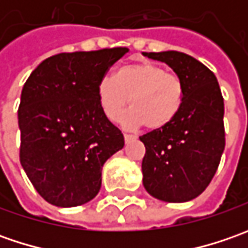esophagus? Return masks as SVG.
I'll list each match as a JSON object with an SVG mask.
<instances>
[{"mask_svg": "<svg viewBox=\"0 0 248 248\" xmlns=\"http://www.w3.org/2000/svg\"><path fill=\"white\" fill-rule=\"evenodd\" d=\"M137 137L135 135H129V134H124V139H125V142H129V140H132V139H135Z\"/></svg>", "mask_w": 248, "mask_h": 248, "instance_id": "obj_1", "label": "esophagus"}]
</instances>
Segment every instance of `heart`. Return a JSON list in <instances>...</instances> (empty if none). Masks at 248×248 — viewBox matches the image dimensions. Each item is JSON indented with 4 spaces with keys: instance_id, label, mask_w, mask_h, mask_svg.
<instances>
[{
    "instance_id": "obj_1",
    "label": "heart",
    "mask_w": 248,
    "mask_h": 248,
    "mask_svg": "<svg viewBox=\"0 0 248 248\" xmlns=\"http://www.w3.org/2000/svg\"><path fill=\"white\" fill-rule=\"evenodd\" d=\"M103 116L116 121L125 106H132L121 123L127 128L161 129L172 123L182 108L185 87L179 77L155 63H128L113 77H103L96 88Z\"/></svg>"
}]
</instances>
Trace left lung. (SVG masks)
Listing matches in <instances>:
<instances>
[{
  "label": "left lung",
  "instance_id": "1",
  "mask_svg": "<svg viewBox=\"0 0 248 248\" xmlns=\"http://www.w3.org/2000/svg\"><path fill=\"white\" fill-rule=\"evenodd\" d=\"M167 63L185 87L182 108L172 123L140 137L143 186L167 203L202 195L211 182L225 149L224 98L214 73L178 51L143 52Z\"/></svg>",
  "mask_w": 248,
  "mask_h": 248
}]
</instances>
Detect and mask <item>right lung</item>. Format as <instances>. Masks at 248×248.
<instances>
[{"label": "right lung", "mask_w": 248, "mask_h": 248, "mask_svg": "<svg viewBox=\"0 0 248 248\" xmlns=\"http://www.w3.org/2000/svg\"><path fill=\"white\" fill-rule=\"evenodd\" d=\"M128 48L58 53L40 63L23 85L17 120L20 163L44 200L56 207L91 202L102 167L124 137L102 113L96 88Z\"/></svg>", "instance_id": "add662e5"}]
</instances>
